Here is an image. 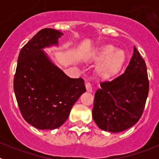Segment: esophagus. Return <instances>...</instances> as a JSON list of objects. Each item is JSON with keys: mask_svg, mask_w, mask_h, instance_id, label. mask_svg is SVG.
I'll return each mask as SVG.
<instances>
[{"mask_svg": "<svg viewBox=\"0 0 159 159\" xmlns=\"http://www.w3.org/2000/svg\"><path fill=\"white\" fill-rule=\"evenodd\" d=\"M85 86H86L87 92H92V84H90V83H86V84H85Z\"/></svg>", "mask_w": 159, "mask_h": 159, "instance_id": "esophagus-1", "label": "esophagus"}]
</instances>
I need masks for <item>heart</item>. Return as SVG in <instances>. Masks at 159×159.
<instances>
[{"label": "heart", "mask_w": 159, "mask_h": 159, "mask_svg": "<svg viewBox=\"0 0 159 159\" xmlns=\"http://www.w3.org/2000/svg\"><path fill=\"white\" fill-rule=\"evenodd\" d=\"M115 49L116 48L111 44H105L99 47L95 52V60L103 59L96 68L97 73L100 76L105 78L113 76L121 70L126 60V55L122 50L115 51Z\"/></svg>", "instance_id": "1"}]
</instances>
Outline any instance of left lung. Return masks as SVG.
I'll return each instance as SVG.
<instances>
[{
    "label": "left lung",
    "instance_id": "left-lung-1",
    "mask_svg": "<svg viewBox=\"0 0 159 159\" xmlns=\"http://www.w3.org/2000/svg\"><path fill=\"white\" fill-rule=\"evenodd\" d=\"M94 99L92 117L105 131L116 133L130 128L141 118L149 92L145 60L134 46L123 74L100 84Z\"/></svg>",
    "mask_w": 159,
    "mask_h": 159
}]
</instances>
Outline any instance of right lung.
<instances>
[{
  "label": "right lung",
  "instance_id": "1",
  "mask_svg": "<svg viewBox=\"0 0 159 159\" xmlns=\"http://www.w3.org/2000/svg\"><path fill=\"white\" fill-rule=\"evenodd\" d=\"M63 33L43 29L21 48L13 80L18 107L26 122L40 130L62 126L86 92L82 78L71 79L52 64L42 48L58 44Z\"/></svg>",
  "mask_w": 159,
  "mask_h": 159
}]
</instances>
